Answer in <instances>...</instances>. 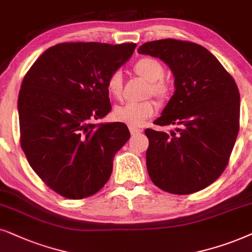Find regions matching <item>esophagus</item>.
<instances>
[{"instance_id": "34e87169", "label": "esophagus", "mask_w": 252, "mask_h": 252, "mask_svg": "<svg viewBox=\"0 0 252 252\" xmlns=\"http://www.w3.org/2000/svg\"><path fill=\"white\" fill-rule=\"evenodd\" d=\"M129 130H130V133H131V136H137V135H139L140 132H143L142 129L135 128V126H130Z\"/></svg>"}]
</instances>
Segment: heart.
Listing matches in <instances>:
<instances>
[{
	"label": "heart",
	"instance_id": "heart-1",
	"mask_svg": "<svg viewBox=\"0 0 252 252\" xmlns=\"http://www.w3.org/2000/svg\"><path fill=\"white\" fill-rule=\"evenodd\" d=\"M137 75L151 82L150 93L157 98L165 100L170 93V85L162 78L165 68L159 60L154 58H143L133 66ZM107 90L113 98L120 99L123 91V75L120 70L114 71L107 80ZM156 112V103L152 100L146 101H128L114 108L113 116L119 122L130 126H139Z\"/></svg>",
	"mask_w": 252,
	"mask_h": 252
}]
</instances>
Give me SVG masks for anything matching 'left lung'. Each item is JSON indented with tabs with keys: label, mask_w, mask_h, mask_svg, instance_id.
Wrapping results in <instances>:
<instances>
[{
	"label": "left lung",
	"mask_w": 252,
	"mask_h": 252,
	"mask_svg": "<svg viewBox=\"0 0 252 252\" xmlns=\"http://www.w3.org/2000/svg\"><path fill=\"white\" fill-rule=\"evenodd\" d=\"M139 54L159 58L174 75L175 92L157 126L146 129V167L158 188L175 194L203 190L226 168L240 129V92L216 56L203 46L175 39L146 42Z\"/></svg>",
	"instance_id": "left-lung-1"
}]
</instances>
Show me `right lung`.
I'll return each mask as SVG.
<instances>
[{"label": "right lung", "mask_w": 252, "mask_h": 252, "mask_svg": "<svg viewBox=\"0 0 252 252\" xmlns=\"http://www.w3.org/2000/svg\"><path fill=\"white\" fill-rule=\"evenodd\" d=\"M136 43L63 42L50 47L23 79L21 146L50 189L83 199L109 180L115 153L128 142L124 123H92L110 112L107 80Z\"/></svg>", "instance_id": "add662e5"}]
</instances>
